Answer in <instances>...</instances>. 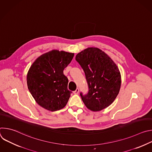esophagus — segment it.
I'll return each mask as SVG.
<instances>
[{"label":"esophagus","instance_id":"obj_1","mask_svg":"<svg viewBox=\"0 0 152 152\" xmlns=\"http://www.w3.org/2000/svg\"><path fill=\"white\" fill-rule=\"evenodd\" d=\"M79 90L78 88H77L75 91H73V93L75 94H77L79 93Z\"/></svg>","mask_w":152,"mask_h":152}]
</instances>
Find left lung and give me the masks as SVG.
Masks as SVG:
<instances>
[{
	"mask_svg": "<svg viewBox=\"0 0 152 152\" xmlns=\"http://www.w3.org/2000/svg\"><path fill=\"white\" fill-rule=\"evenodd\" d=\"M76 60L84 71L88 93L80 96L88 110L97 112L109 106L119 93L121 79L118 67L106 53L88 48L77 54Z\"/></svg>",
	"mask_w": 152,
	"mask_h": 152,
	"instance_id": "1",
	"label": "left lung"
}]
</instances>
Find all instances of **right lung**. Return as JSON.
Wrapping results in <instances>:
<instances>
[{
	"instance_id": "add662e5",
	"label": "right lung",
	"mask_w": 152,
	"mask_h": 152,
	"mask_svg": "<svg viewBox=\"0 0 152 152\" xmlns=\"http://www.w3.org/2000/svg\"><path fill=\"white\" fill-rule=\"evenodd\" d=\"M73 56V53L52 50L31 65L27 74L28 88L42 107L56 111L67 104L72 92L67 89L69 80L63 71Z\"/></svg>"
}]
</instances>
